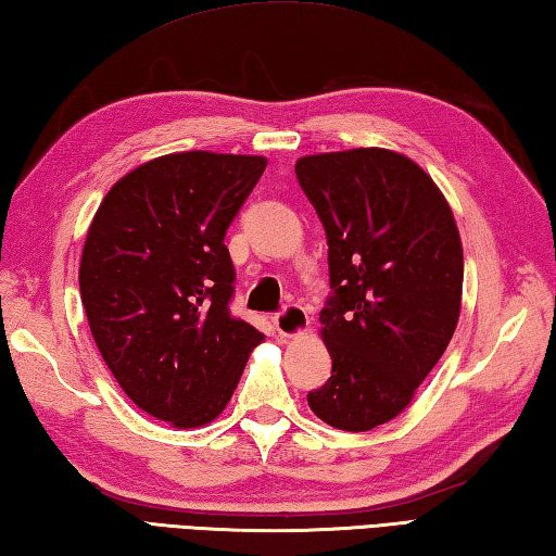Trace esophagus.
<instances>
[{"label": "esophagus", "instance_id": "1", "mask_svg": "<svg viewBox=\"0 0 556 556\" xmlns=\"http://www.w3.org/2000/svg\"><path fill=\"white\" fill-rule=\"evenodd\" d=\"M271 323L281 337H299L308 330V313L299 303H289L271 318Z\"/></svg>", "mask_w": 556, "mask_h": 556}]
</instances>
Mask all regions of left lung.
<instances>
[{
  "label": "left lung",
  "instance_id": "8db88e82",
  "mask_svg": "<svg viewBox=\"0 0 556 556\" xmlns=\"http://www.w3.org/2000/svg\"><path fill=\"white\" fill-rule=\"evenodd\" d=\"M296 178L328 236L332 289L320 311L332 376L308 407L334 429H376L409 405L458 325V226L437 182L395 151L303 156Z\"/></svg>",
  "mask_w": 556,
  "mask_h": 556
}]
</instances>
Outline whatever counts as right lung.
<instances>
[{"label":"right lung","mask_w":556,"mask_h":556,"mask_svg":"<svg viewBox=\"0 0 556 556\" xmlns=\"http://www.w3.org/2000/svg\"><path fill=\"white\" fill-rule=\"evenodd\" d=\"M267 166L185 151L119 178L86 233L79 291L98 352L139 409L173 427L222 415L263 332L233 318L224 245Z\"/></svg>","instance_id":"right-lung-1"}]
</instances>
